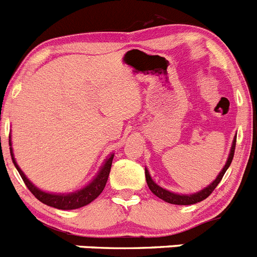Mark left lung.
Wrapping results in <instances>:
<instances>
[{"label":"left lung","mask_w":257,"mask_h":257,"mask_svg":"<svg viewBox=\"0 0 257 257\" xmlns=\"http://www.w3.org/2000/svg\"><path fill=\"white\" fill-rule=\"evenodd\" d=\"M235 140H237V138H234V140H233V145H231L230 154H229V157H228V161H226L225 166H224V169H222L221 172L219 174V176H217V178L212 181V184H210L207 188H205V189L201 190V192L196 193V194H190V196L171 193V192H169V190H166V189H163V188H161L160 185H157V184L152 180L148 170H145V179H147V184H148L149 189H151L152 193H153V194H156L158 198L163 199V201L167 202V203H172V205L187 206V205H194V203H198V202L203 201V199L207 198L211 193L213 192V189H215V188L219 185V183L221 181L222 176H224V174L226 172L228 167L230 166L231 161H233V157H234Z\"/></svg>","instance_id":"left-lung-1"}]
</instances>
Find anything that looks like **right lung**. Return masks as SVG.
Instances as JSON below:
<instances>
[{
	"mask_svg": "<svg viewBox=\"0 0 257 257\" xmlns=\"http://www.w3.org/2000/svg\"><path fill=\"white\" fill-rule=\"evenodd\" d=\"M10 142V140H9ZM11 145V143H9ZM11 158H13V162L17 167L18 172L22 176L23 181L24 184L27 185L31 193L38 201H41L42 203L47 206H51V207H55L59 208V210H74V208H79V207H83V206L88 205L90 202L94 201L95 198L99 197L101 192L104 190L105 188V184L108 181V176H109V172H110V167H112V161H113V154L109 157L106 162L104 163V166L101 167L100 172L97 174L96 178L91 181V183L88 184L87 187L83 188V189L78 190L76 193H69V194H50V193H45L42 190H40L38 188H36L28 179L26 178V175L23 174L22 170L19 169V166L17 165L15 160H14V156H13V151H11Z\"/></svg>",
	"mask_w": 257,
	"mask_h": 257,
	"instance_id": "1",
	"label": "right lung"
}]
</instances>
